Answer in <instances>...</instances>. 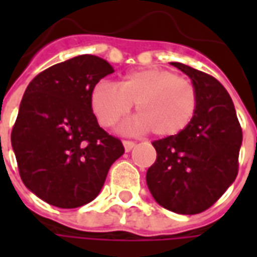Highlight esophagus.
<instances>
[{
  "label": "esophagus",
  "mask_w": 257,
  "mask_h": 257,
  "mask_svg": "<svg viewBox=\"0 0 257 257\" xmlns=\"http://www.w3.org/2000/svg\"><path fill=\"white\" fill-rule=\"evenodd\" d=\"M122 145L125 151H131L135 147V142H131V140H122Z\"/></svg>",
  "instance_id": "obj_1"
}]
</instances>
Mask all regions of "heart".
Returning a JSON list of instances; mask_svg holds the SVG:
<instances>
[{"label":"heart","instance_id":"obj_1","mask_svg":"<svg viewBox=\"0 0 257 257\" xmlns=\"http://www.w3.org/2000/svg\"><path fill=\"white\" fill-rule=\"evenodd\" d=\"M136 108L138 118L123 131H151L158 138L183 132L193 121L198 95L190 79L165 68H142L119 84L99 82L90 92V108L103 128H111Z\"/></svg>","mask_w":257,"mask_h":257}]
</instances>
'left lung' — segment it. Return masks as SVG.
<instances>
[{
	"instance_id": "obj_1",
	"label": "left lung",
	"mask_w": 257,
	"mask_h": 257,
	"mask_svg": "<svg viewBox=\"0 0 257 257\" xmlns=\"http://www.w3.org/2000/svg\"><path fill=\"white\" fill-rule=\"evenodd\" d=\"M171 64L190 77L198 106L183 132L153 142L157 160L146 180L165 209L195 215L215 204L237 178L242 129L231 97L217 79L183 63Z\"/></svg>"
}]
</instances>
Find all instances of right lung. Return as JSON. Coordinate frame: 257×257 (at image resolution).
Returning a JSON list of instances; mask_svg holds the SVG:
<instances>
[{
    "instance_id": "1",
    "label": "right lung",
    "mask_w": 257,
    "mask_h": 257,
    "mask_svg": "<svg viewBox=\"0 0 257 257\" xmlns=\"http://www.w3.org/2000/svg\"><path fill=\"white\" fill-rule=\"evenodd\" d=\"M111 73L104 59L81 55L44 70L26 89L11 142L23 183L48 204L71 209L93 201L125 151L90 108L93 86Z\"/></svg>"
}]
</instances>
